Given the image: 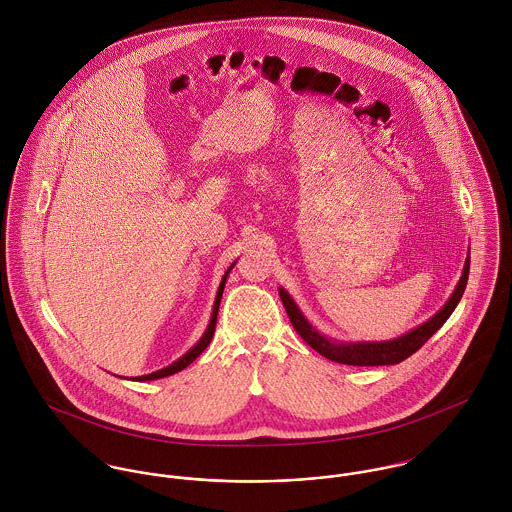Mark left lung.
Segmentation results:
<instances>
[{"instance_id":"8db88e82","label":"left lung","mask_w":512,"mask_h":512,"mask_svg":"<svg viewBox=\"0 0 512 512\" xmlns=\"http://www.w3.org/2000/svg\"><path fill=\"white\" fill-rule=\"evenodd\" d=\"M469 278V254L463 266V274L455 286L445 305L439 309L434 317H430L426 323L418 325L416 329L404 333L402 337H396L392 341H359V343H345L337 339H329L327 335H321L301 313L297 303L293 301L292 295L280 288V297L284 301V307L288 311V317L292 321L293 329L299 333V337L315 349L319 355H323L329 361H335L339 365L351 366H382L398 365L410 355H414L439 327L449 319L453 309L457 307L461 295L465 292Z\"/></svg>"}]
</instances>
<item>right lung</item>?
Returning <instances> with one entry per match:
<instances>
[{
	"instance_id": "1",
	"label": "right lung",
	"mask_w": 512,
	"mask_h": 512,
	"mask_svg": "<svg viewBox=\"0 0 512 512\" xmlns=\"http://www.w3.org/2000/svg\"><path fill=\"white\" fill-rule=\"evenodd\" d=\"M234 264L236 262H232V266L224 272V276H222V282H220L219 292H217V297H215V305H213V313H211V321H209V325H207V329H205V333H203V337L195 343V347H191L181 359H177L175 363H171L169 366H163L161 370H155V372H151V374H144V376H136V378H132V380H138V382H146V380H157V378H165V376H171V374H175V372H179V370H183L185 366L191 365L207 347H209V343H211V339H213V335H215V327H217V315H219V305H220V297H222V292H224V284H226V278H228V274H230V270L234 268Z\"/></svg>"
}]
</instances>
